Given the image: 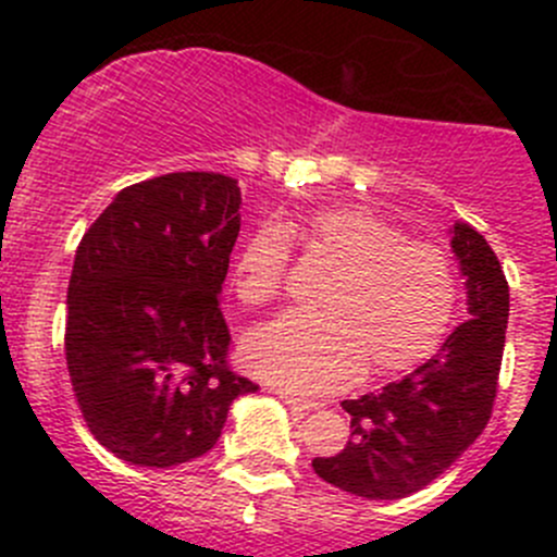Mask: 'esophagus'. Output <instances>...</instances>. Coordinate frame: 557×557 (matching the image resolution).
I'll list each match as a JSON object with an SVG mask.
<instances>
[{"label": "esophagus", "mask_w": 557, "mask_h": 557, "mask_svg": "<svg viewBox=\"0 0 557 557\" xmlns=\"http://www.w3.org/2000/svg\"><path fill=\"white\" fill-rule=\"evenodd\" d=\"M277 396L288 404L290 409H299V412H310V409H318V401H310V398H299L288 391H277Z\"/></svg>", "instance_id": "1"}]
</instances>
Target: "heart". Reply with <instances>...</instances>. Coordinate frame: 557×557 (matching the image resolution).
<instances>
[{
	"label": "heart",
	"mask_w": 557,
	"mask_h": 557,
	"mask_svg": "<svg viewBox=\"0 0 557 557\" xmlns=\"http://www.w3.org/2000/svg\"><path fill=\"white\" fill-rule=\"evenodd\" d=\"M299 237L334 269L318 296L323 318L288 314L247 336L252 372L296 391H331L361 374L385 380L429 361L458 312V269L442 247L409 239L367 207L318 210ZM290 243L274 223L245 237L232 263L234 296L269 307L285 290Z\"/></svg>",
	"instance_id": "b5f03b06"
}]
</instances>
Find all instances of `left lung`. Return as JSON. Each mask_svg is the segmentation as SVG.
I'll return each mask as SVG.
<instances>
[{"label": "left lung", "mask_w": 557, "mask_h": 557, "mask_svg": "<svg viewBox=\"0 0 557 557\" xmlns=\"http://www.w3.org/2000/svg\"><path fill=\"white\" fill-rule=\"evenodd\" d=\"M453 252L466 277L469 320L412 374L342 401L350 440L334 458L312 460L314 474L339 491L374 502L412 496L445 474L491 420L509 285L496 252L469 223L453 226Z\"/></svg>", "instance_id": "left-lung-1"}]
</instances>
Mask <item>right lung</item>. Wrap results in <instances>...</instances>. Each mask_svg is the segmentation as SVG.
I'll list each match as a JSON object with an SVG mask.
<instances>
[{"label": "right lung", "instance_id": "obj_1", "mask_svg": "<svg viewBox=\"0 0 557 557\" xmlns=\"http://www.w3.org/2000/svg\"><path fill=\"white\" fill-rule=\"evenodd\" d=\"M243 194L218 172H172L112 199L77 245L64 356L83 420L134 466L170 469L212 450L237 396L221 285Z\"/></svg>", "mask_w": 557, "mask_h": 557}]
</instances>
